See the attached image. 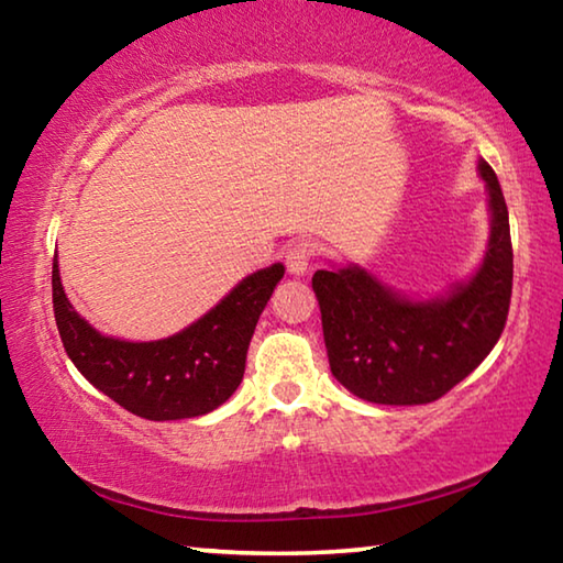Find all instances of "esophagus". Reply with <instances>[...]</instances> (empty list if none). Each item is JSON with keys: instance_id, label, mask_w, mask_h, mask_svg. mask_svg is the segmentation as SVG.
<instances>
[{"instance_id": "obj_1", "label": "esophagus", "mask_w": 563, "mask_h": 563, "mask_svg": "<svg viewBox=\"0 0 563 563\" xmlns=\"http://www.w3.org/2000/svg\"><path fill=\"white\" fill-rule=\"evenodd\" d=\"M312 255H316V247L310 243H295L288 247V253H285V265H288V273L290 275H305L310 268V261Z\"/></svg>"}]
</instances>
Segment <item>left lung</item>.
<instances>
[{"mask_svg": "<svg viewBox=\"0 0 563 563\" xmlns=\"http://www.w3.org/2000/svg\"><path fill=\"white\" fill-rule=\"evenodd\" d=\"M487 184L489 241L470 278L432 298H409L357 263L312 275L330 369L342 387L375 405H427L479 367L504 330L514 255L499 178Z\"/></svg>", "mask_w": 563, "mask_h": 563, "instance_id": "obj_1", "label": "left lung"}]
</instances>
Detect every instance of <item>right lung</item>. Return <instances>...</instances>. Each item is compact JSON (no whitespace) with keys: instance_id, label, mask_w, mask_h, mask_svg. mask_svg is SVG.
I'll list each match as a JSON object with an SVG mask.
<instances>
[{"instance_id":"right-lung-1","label":"right lung","mask_w":563,"mask_h":563,"mask_svg":"<svg viewBox=\"0 0 563 563\" xmlns=\"http://www.w3.org/2000/svg\"><path fill=\"white\" fill-rule=\"evenodd\" d=\"M283 275V263L255 271L176 335L131 342L103 335L74 310L54 255V318L76 369L113 402L154 422L201 417L241 385L253 330Z\"/></svg>"}]
</instances>
